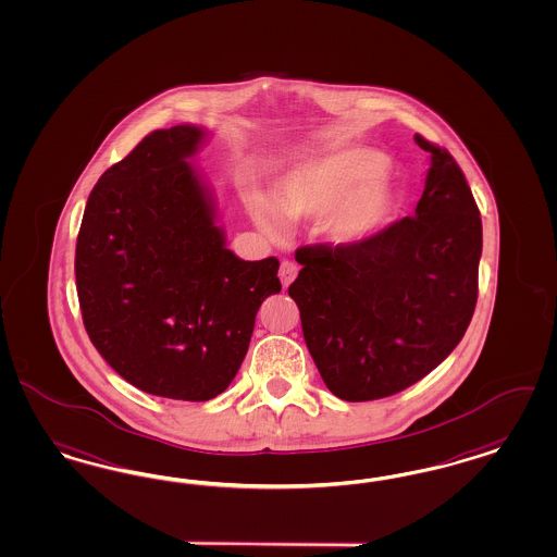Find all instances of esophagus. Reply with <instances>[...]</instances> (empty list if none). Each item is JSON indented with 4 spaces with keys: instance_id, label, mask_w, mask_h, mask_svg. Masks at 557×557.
I'll return each instance as SVG.
<instances>
[{
    "instance_id": "34e87169",
    "label": "esophagus",
    "mask_w": 557,
    "mask_h": 557,
    "mask_svg": "<svg viewBox=\"0 0 557 557\" xmlns=\"http://www.w3.org/2000/svg\"><path fill=\"white\" fill-rule=\"evenodd\" d=\"M295 276H297V264L285 260V262L281 264V269H278V278H281L283 287H288V285L295 281Z\"/></svg>"
}]
</instances>
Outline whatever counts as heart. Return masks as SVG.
<instances>
[{
  "label": "heart",
  "instance_id": "obj_1",
  "mask_svg": "<svg viewBox=\"0 0 557 557\" xmlns=\"http://www.w3.org/2000/svg\"><path fill=\"white\" fill-rule=\"evenodd\" d=\"M386 159L368 148L347 146L293 166L274 186L272 200L249 191V214L270 235L283 231V220L322 218V233L336 248H359L382 235L394 219L396 196Z\"/></svg>",
  "mask_w": 557,
  "mask_h": 557
}]
</instances>
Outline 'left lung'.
<instances>
[{
	"mask_svg": "<svg viewBox=\"0 0 557 557\" xmlns=\"http://www.w3.org/2000/svg\"><path fill=\"white\" fill-rule=\"evenodd\" d=\"M430 152L425 189L405 216L359 248L306 246L288 287L309 355L329 391L363 403L405 391L460 343L476 304L483 227L446 148Z\"/></svg>",
	"mask_w": 557,
	"mask_h": 557,
	"instance_id": "left-lung-1",
	"label": "left lung"
}]
</instances>
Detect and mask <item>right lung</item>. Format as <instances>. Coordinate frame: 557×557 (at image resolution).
<instances>
[{
  "label": "right lung",
  "mask_w": 557,
  "mask_h": 557,
  "mask_svg": "<svg viewBox=\"0 0 557 557\" xmlns=\"http://www.w3.org/2000/svg\"><path fill=\"white\" fill-rule=\"evenodd\" d=\"M198 125L148 134L92 187L76 244L84 329L140 391L210 400L242 368L262 301L281 290L278 260L227 248L214 198L189 159Z\"/></svg>",
  "instance_id": "right-lung-1"
}]
</instances>
